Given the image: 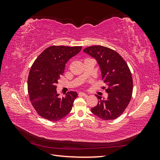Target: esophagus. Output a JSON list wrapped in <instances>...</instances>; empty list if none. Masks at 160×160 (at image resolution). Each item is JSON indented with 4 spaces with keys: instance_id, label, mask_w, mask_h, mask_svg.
Instances as JSON below:
<instances>
[{
    "instance_id": "obj_1",
    "label": "esophagus",
    "mask_w": 160,
    "mask_h": 160,
    "mask_svg": "<svg viewBox=\"0 0 160 160\" xmlns=\"http://www.w3.org/2000/svg\"><path fill=\"white\" fill-rule=\"evenodd\" d=\"M88 94L83 93V92H79V96H83V97H88Z\"/></svg>"
}]
</instances>
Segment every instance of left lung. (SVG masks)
<instances>
[{
    "label": "left lung",
    "instance_id": "8db88e82",
    "mask_svg": "<svg viewBox=\"0 0 160 160\" xmlns=\"http://www.w3.org/2000/svg\"><path fill=\"white\" fill-rule=\"evenodd\" d=\"M83 52L98 62L102 80L108 88L107 99L96 95L99 101L91 112L103 120L115 119L122 114L132 98L133 80L128 65L119 53L108 47L91 46Z\"/></svg>",
    "mask_w": 160,
    "mask_h": 160
}]
</instances>
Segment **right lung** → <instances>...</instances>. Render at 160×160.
<instances>
[{"mask_svg":"<svg viewBox=\"0 0 160 160\" xmlns=\"http://www.w3.org/2000/svg\"><path fill=\"white\" fill-rule=\"evenodd\" d=\"M81 49L80 46H51L34 62L28 77V92L33 108L42 118L55 122L71 111L77 93L67 92L65 97L59 98L56 83L64 72L67 61Z\"/></svg>","mask_w":160,"mask_h":160,"instance_id":"add662e5","label":"right lung"}]
</instances>
